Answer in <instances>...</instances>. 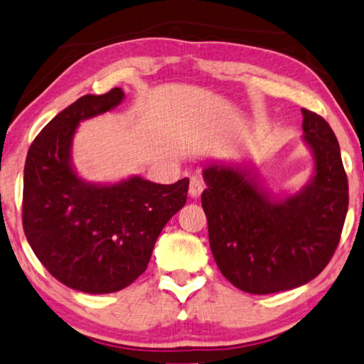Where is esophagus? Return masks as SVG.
Here are the masks:
<instances>
[{"instance_id": "esophagus-1", "label": "esophagus", "mask_w": 364, "mask_h": 364, "mask_svg": "<svg viewBox=\"0 0 364 364\" xmlns=\"http://www.w3.org/2000/svg\"><path fill=\"white\" fill-rule=\"evenodd\" d=\"M203 188H205V183H203V181H201L200 177H192V178H190L188 195L192 196V198H198V196L201 195V192H203Z\"/></svg>"}]
</instances>
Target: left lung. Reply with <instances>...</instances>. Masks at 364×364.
Listing matches in <instances>:
<instances>
[{"label": "left lung", "mask_w": 364, "mask_h": 364, "mask_svg": "<svg viewBox=\"0 0 364 364\" xmlns=\"http://www.w3.org/2000/svg\"><path fill=\"white\" fill-rule=\"evenodd\" d=\"M303 143L313 174L295 193H272L247 161H213L201 195L214 261L237 289L276 294L308 284L329 263L348 210L341 146L329 124L308 109Z\"/></svg>", "instance_id": "left-lung-1"}]
</instances>
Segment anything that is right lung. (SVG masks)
Wrapping results in <instances>:
<instances>
[{"label":"right lung","instance_id":"1","mask_svg":"<svg viewBox=\"0 0 364 364\" xmlns=\"http://www.w3.org/2000/svg\"><path fill=\"white\" fill-rule=\"evenodd\" d=\"M122 88L85 95L46 124L23 168V232L53 277L85 294L126 289L150 263L154 243L186 205L188 178L171 186L140 176L87 182L73 163L79 124L122 103Z\"/></svg>","mask_w":364,"mask_h":364}]
</instances>
